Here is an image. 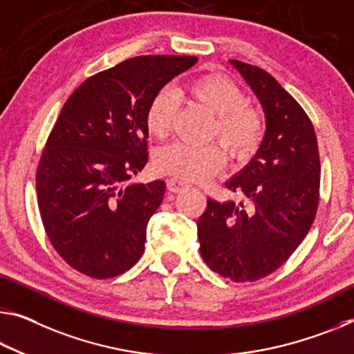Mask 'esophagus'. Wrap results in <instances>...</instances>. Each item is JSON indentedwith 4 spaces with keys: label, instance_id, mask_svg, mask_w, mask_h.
Returning <instances> with one entry per match:
<instances>
[{
    "label": "esophagus",
    "instance_id": "34e87169",
    "mask_svg": "<svg viewBox=\"0 0 354 354\" xmlns=\"http://www.w3.org/2000/svg\"><path fill=\"white\" fill-rule=\"evenodd\" d=\"M167 186H168V189L171 190V192H179V190L187 187V183L183 181V179H178V178H168L167 179Z\"/></svg>",
    "mask_w": 354,
    "mask_h": 354
}]
</instances>
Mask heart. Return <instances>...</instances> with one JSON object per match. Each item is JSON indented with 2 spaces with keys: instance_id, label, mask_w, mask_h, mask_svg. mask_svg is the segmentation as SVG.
Here are the masks:
<instances>
[{
  "instance_id": "obj_1",
  "label": "heart",
  "mask_w": 354,
  "mask_h": 354,
  "mask_svg": "<svg viewBox=\"0 0 354 354\" xmlns=\"http://www.w3.org/2000/svg\"><path fill=\"white\" fill-rule=\"evenodd\" d=\"M189 96L216 116L212 136L230 153L244 157L255 151L265 131L261 111L245 104L244 91L232 78L222 74H207L197 78L187 88ZM178 94L170 88L162 89L151 100L147 111V129L154 138H164L170 132L178 111ZM225 153L217 145H194L175 142L160 148L154 156L159 171L184 181H205L223 165Z\"/></svg>"
}]
</instances>
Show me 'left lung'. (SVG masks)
I'll return each instance as SVG.
<instances>
[{"label": "left lung", "instance_id": "1", "mask_svg": "<svg viewBox=\"0 0 354 354\" xmlns=\"http://www.w3.org/2000/svg\"><path fill=\"white\" fill-rule=\"evenodd\" d=\"M230 64L260 100L266 132L249 164L225 183L244 201L207 198L197 223L200 254L218 276L254 282L282 266L310 230L319 156L312 121L276 78L236 59Z\"/></svg>", "mask_w": 354, "mask_h": 354}]
</instances>
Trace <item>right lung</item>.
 <instances>
[{
  "mask_svg": "<svg viewBox=\"0 0 354 354\" xmlns=\"http://www.w3.org/2000/svg\"><path fill=\"white\" fill-rule=\"evenodd\" d=\"M197 61L136 56L89 77L63 105L39 162L36 190L50 243L78 272L116 277L143 255L165 181L124 183L148 162L151 100Z\"/></svg>",
  "mask_w": 354,
  "mask_h": 354,
  "instance_id": "obj_1",
  "label": "right lung"
}]
</instances>
